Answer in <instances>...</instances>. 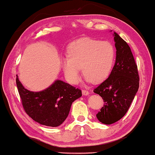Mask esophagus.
<instances>
[{
    "instance_id": "esophagus-1",
    "label": "esophagus",
    "mask_w": 155,
    "mask_h": 155,
    "mask_svg": "<svg viewBox=\"0 0 155 155\" xmlns=\"http://www.w3.org/2000/svg\"><path fill=\"white\" fill-rule=\"evenodd\" d=\"M82 94L84 95V96H87V95H88L89 94H90V92H89L87 90H82Z\"/></svg>"
}]
</instances>
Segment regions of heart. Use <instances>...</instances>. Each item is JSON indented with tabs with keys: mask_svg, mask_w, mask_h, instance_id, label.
<instances>
[{
	"mask_svg": "<svg viewBox=\"0 0 155 155\" xmlns=\"http://www.w3.org/2000/svg\"><path fill=\"white\" fill-rule=\"evenodd\" d=\"M68 56L63 57L62 66L70 83L76 84L81 79V68L87 82L99 83L107 79L113 68L115 47L109 41L82 38L69 46Z\"/></svg>",
	"mask_w": 155,
	"mask_h": 155,
	"instance_id": "1",
	"label": "heart"
}]
</instances>
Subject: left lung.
I'll return each instance as SVG.
<instances>
[{"mask_svg": "<svg viewBox=\"0 0 155 155\" xmlns=\"http://www.w3.org/2000/svg\"><path fill=\"white\" fill-rule=\"evenodd\" d=\"M113 35L116 48L115 64L109 77L94 90L104 102L97 118L107 125L114 124L125 116L138 90L140 80L130 48L115 31Z\"/></svg>", "mask_w": 155, "mask_h": 155, "instance_id": "obj_1", "label": "left lung"}]
</instances>
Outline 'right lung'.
<instances>
[{
	"instance_id": "1",
	"label": "right lung",
	"mask_w": 155,
	"mask_h": 155,
	"mask_svg": "<svg viewBox=\"0 0 155 155\" xmlns=\"http://www.w3.org/2000/svg\"><path fill=\"white\" fill-rule=\"evenodd\" d=\"M16 84L25 111L36 122L46 126L62 124L68 116L72 103L82 96L81 90L60 80L39 92L25 89L18 75Z\"/></svg>"
}]
</instances>
